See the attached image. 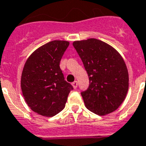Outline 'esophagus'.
<instances>
[{"mask_svg": "<svg viewBox=\"0 0 146 146\" xmlns=\"http://www.w3.org/2000/svg\"><path fill=\"white\" fill-rule=\"evenodd\" d=\"M72 85H73V87L74 89H76V87H77V85H78V83H77V81H74L72 83Z\"/></svg>", "mask_w": 146, "mask_h": 146, "instance_id": "1", "label": "esophagus"}]
</instances>
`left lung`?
I'll return each instance as SVG.
<instances>
[{
    "label": "left lung",
    "instance_id": "left-lung-1",
    "mask_svg": "<svg viewBox=\"0 0 146 146\" xmlns=\"http://www.w3.org/2000/svg\"><path fill=\"white\" fill-rule=\"evenodd\" d=\"M84 63L89 87L82 91L84 104L90 111L105 115L118 108L128 90V73L118 52L96 38L73 42Z\"/></svg>",
    "mask_w": 146,
    "mask_h": 146
}]
</instances>
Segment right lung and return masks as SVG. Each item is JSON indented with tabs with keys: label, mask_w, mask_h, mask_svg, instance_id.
I'll list each match as a JSON object with an SVG mask.
<instances>
[{
	"label": "right lung",
	"mask_w": 146,
	"mask_h": 146,
	"mask_svg": "<svg viewBox=\"0 0 146 146\" xmlns=\"http://www.w3.org/2000/svg\"><path fill=\"white\" fill-rule=\"evenodd\" d=\"M70 45L55 40L36 49L27 59L21 74L25 100L35 113L52 117L65 108L73 86L65 80L60 60Z\"/></svg>",
	"instance_id": "obj_1"
}]
</instances>
